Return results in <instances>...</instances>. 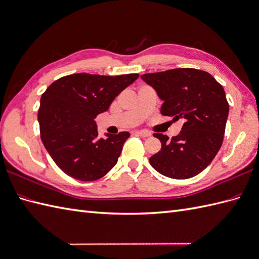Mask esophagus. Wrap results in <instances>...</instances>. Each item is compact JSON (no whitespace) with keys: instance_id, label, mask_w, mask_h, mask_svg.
Segmentation results:
<instances>
[{"instance_id":"obj_1","label":"esophagus","mask_w":259,"mask_h":259,"mask_svg":"<svg viewBox=\"0 0 259 259\" xmlns=\"http://www.w3.org/2000/svg\"><path fill=\"white\" fill-rule=\"evenodd\" d=\"M135 135L139 136V137H142V138H146V137L150 136V132L144 131V130H137V131H135Z\"/></svg>"}]
</instances>
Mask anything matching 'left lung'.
Listing matches in <instances>:
<instances>
[{
  "label": "left lung",
  "mask_w": 259,
  "mask_h": 259,
  "mask_svg": "<svg viewBox=\"0 0 259 259\" xmlns=\"http://www.w3.org/2000/svg\"><path fill=\"white\" fill-rule=\"evenodd\" d=\"M163 101L161 113L182 119L177 137L154 134L161 150L150 158V164L162 176L190 179L211 163L223 143L228 102L215 78L194 68H176L141 76Z\"/></svg>",
  "instance_id": "obj_1"
}]
</instances>
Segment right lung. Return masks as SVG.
<instances>
[{
  "label": "right lung",
  "mask_w": 259,
  "mask_h": 259,
  "mask_svg": "<svg viewBox=\"0 0 259 259\" xmlns=\"http://www.w3.org/2000/svg\"><path fill=\"white\" fill-rule=\"evenodd\" d=\"M138 74L100 76L73 74L54 81L41 95L40 138L59 169L80 181H95L116 165L127 131L98 138L95 118L131 85Z\"/></svg>",
  "instance_id": "1"
}]
</instances>
